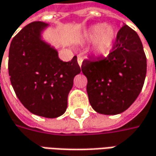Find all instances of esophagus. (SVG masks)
<instances>
[{"label": "esophagus", "mask_w": 156, "mask_h": 156, "mask_svg": "<svg viewBox=\"0 0 156 156\" xmlns=\"http://www.w3.org/2000/svg\"><path fill=\"white\" fill-rule=\"evenodd\" d=\"M78 65H79V66H82V63H83V58H82L81 57H78Z\"/></svg>", "instance_id": "1"}]
</instances>
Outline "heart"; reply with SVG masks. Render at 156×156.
Segmentation results:
<instances>
[{"instance_id":"1","label":"heart","mask_w":156,"mask_h":156,"mask_svg":"<svg viewBox=\"0 0 156 156\" xmlns=\"http://www.w3.org/2000/svg\"><path fill=\"white\" fill-rule=\"evenodd\" d=\"M89 41H95V52L104 55L110 50L115 40V32L112 27L105 24H98L92 27L87 34Z\"/></svg>"}]
</instances>
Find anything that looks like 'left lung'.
Masks as SVG:
<instances>
[{
	"instance_id": "1",
	"label": "left lung",
	"mask_w": 156,
	"mask_h": 156,
	"mask_svg": "<svg viewBox=\"0 0 156 156\" xmlns=\"http://www.w3.org/2000/svg\"><path fill=\"white\" fill-rule=\"evenodd\" d=\"M81 70L88 80L86 90L93 110L104 115L120 114L135 102L144 83L147 58L142 41L124 24L108 57L85 59Z\"/></svg>"
}]
</instances>
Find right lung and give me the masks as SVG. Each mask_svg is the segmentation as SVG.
Returning <instances> with one entry per match:
<instances>
[{"mask_svg": "<svg viewBox=\"0 0 156 156\" xmlns=\"http://www.w3.org/2000/svg\"><path fill=\"white\" fill-rule=\"evenodd\" d=\"M49 25L34 21L13 38L9 47L8 73L17 98L31 113L47 118L63 115L73 79L81 70L77 57L69 62L42 40Z\"/></svg>", "mask_w": 156, "mask_h": 156, "instance_id": "add662e5", "label": "right lung"}]
</instances>
